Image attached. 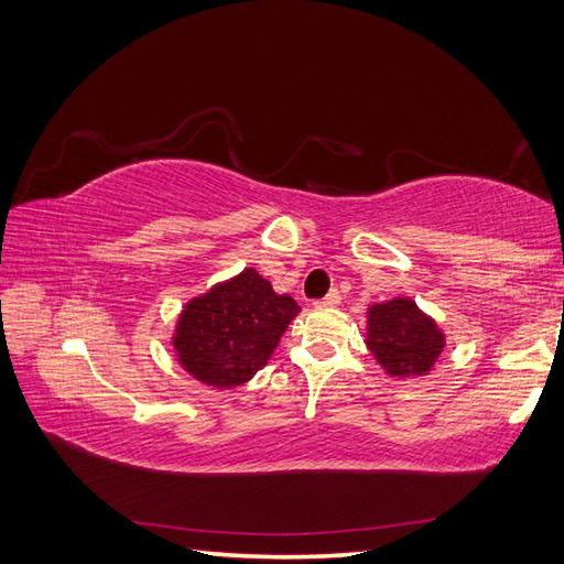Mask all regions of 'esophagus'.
<instances>
[{
    "label": "esophagus",
    "instance_id": "34e87169",
    "mask_svg": "<svg viewBox=\"0 0 564 564\" xmlns=\"http://www.w3.org/2000/svg\"><path fill=\"white\" fill-rule=\"evenodd\" d=\"M338 303H340V296H338L336 289H332V292L324 296V299H319L315 305H317V308H336Z\"/></svg>",
    "mask_w": 564,
    "mask_h": 564
}]
</instances>
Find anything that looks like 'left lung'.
<instances>
[{"label":"left lung","mask_w":564,"mask_h":564,"mask_svg":"<svg viewBox=\"0 0 564 564\" xmlns=\"http://www.w3.org/2000/svg\"><path fill=\"white\" fill-rule=\"evenodd\" d=\"M365 344L390 379L409 381L435 369L447 334L414 299L395 296L367 308Z\"/></svg>","instance_id":"obj_1"}]
</instances>
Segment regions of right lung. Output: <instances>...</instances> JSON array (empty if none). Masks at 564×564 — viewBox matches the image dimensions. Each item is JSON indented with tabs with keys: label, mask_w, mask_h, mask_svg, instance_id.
I'll list each match as a JSON object with an SVG mask.
<instances>
[{
	"label": "right lung",
	"mask_w": 564,
	"mask_h": 564,
	"mask_svg": "<svg viewBox=\"0 0 564 564\" xmlns=\"http://www.w3.org/2000/svg\"><path fill=\"white\" fill-rule=\"evenodd\" d=\"M299 313L292 296L278 294L256 268H245L183 305L172 334L174 355L204 386H242L268 365Z\"/></svg>",
	"instance_id": "obj_1"
}]
</instances>
